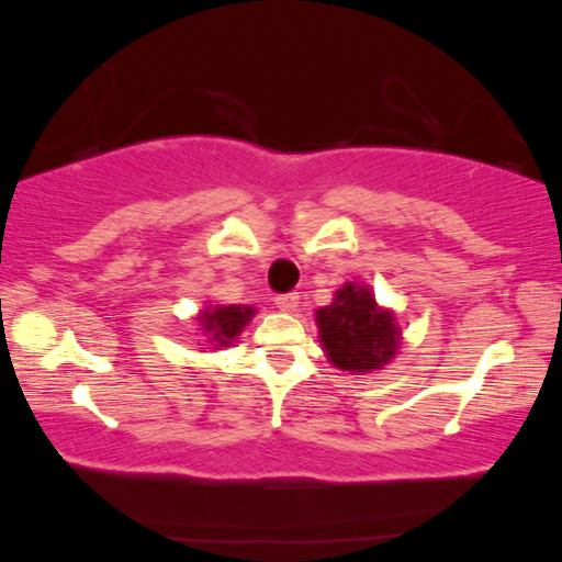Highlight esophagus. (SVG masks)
<instances>
[{"instance_id":"esophagus-1","label":"esophagus","mask_w":562,"mask_h":562,"mask_svg":"<svg viewBox=\"0 0 562 562\" xmlns=\"http://www.w3.org/2000/svg\"><path fill=\"white\" fill-rule=\"evenodd\" d=\"M276 306H278L280 311H284V313L296 311V306H299V294H296V292L278 294V296H276Z\"/></svg>"}]
</instances>
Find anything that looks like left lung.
<instances>
[{"instance_id":"obj_1","label":"left lung","mask_w":562,"mask_h":562,"mask_svg":"<svg viewBox=\"0 0 562 562\" xmlns=\"http://www.w3.org/2000/svg\"><path fill=\"white\" fill-rule=\"evenodd\" d=\"M327 361L349 375L382 370L401 349L396 313L380 306L366 282H344L329 306L315 311Z\"/></svg>"}]
</instances>
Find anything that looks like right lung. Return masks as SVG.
<instances>
[{
    "label": "right lung",
    "instance_id": "add662e5",
    "mask_svg": "<svg viewBox=\"0 0 562 562\" xmlns=\"http://www.w3.org/2000/svg\"><path fill=\"white\" fill-rule=\"evenodd\" d=\"M254 315H256L254 306L206 304L196 315V323L201 329L199 341L204 344V349H213V351L233 347V341L241 335V329L249 325Z\"/></svg>",
    "mask_w": 562,
    "mask_h": 562
}]
</instances>
